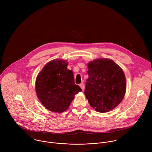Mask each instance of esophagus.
<instances>
[{"mask_svg":"<svg viewBox=\"0 0 152 152\" xmlns=\"http://www.w3.org/2000/svg\"><path fill=\"white\" fill-rule=\"evenodd\" d=\"M79 86H80V87L82 88V90H84V84L83 83H81L80 85H79Z\"/></svg>","mask_w":152,"mask_h":152,"instance_id":"esophagus-1","label":"esophagus"}]
</instances>
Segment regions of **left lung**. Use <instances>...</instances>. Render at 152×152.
<instances>
[{"label": "left lung", "instance_id": "8db88e82", "mask_svg": "<svg viewBox=\"0 0 152 152\" xmlns=\"http://www.w3.org/2000/svg\"><path fill=\"white\" fill-rule=\"evenodd\" d=\"M88 78L84 91L90 106L104 113L113 109L122 101L126 88L123 70L110 59H98L88 64Z\"/></svg>", "mask_w": 152, "mask_h": 152}]
</instances>
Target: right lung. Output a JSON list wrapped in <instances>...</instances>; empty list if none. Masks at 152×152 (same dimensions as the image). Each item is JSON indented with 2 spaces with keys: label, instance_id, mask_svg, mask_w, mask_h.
<instances>
[{
  "label": "right lung",
  "instance_id": "right-lung-1",
  "mask_svg": "<svg viewBox=\"0 0 152 152\" xmlns=\"http://www.w3.org/2000/svg\"><path fill=\"white\" fill-rule=\"evenodd\" d=\"M68 62L52 60L43 67L35 83L37 95L49 111L63 113L67 110L75 95L82 91L75 83L73 73L67 69Z\"/></svg>",
  "mask_w": 152,
  "mask_h": 152
}]
</instances>
